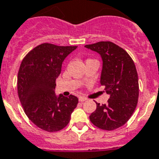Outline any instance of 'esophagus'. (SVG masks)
I'll use <instances>...</instances> for the list:
<instances>
[{
	"mask_svg": "<svg viewBox=\"0 0 159 159\" xmlns=\"http://www.w3.org/2000/svg\"><path fill=\"white\" fill-rule=\"evenodd\" d=\"M87 98L86 97H79V101L80 102H85V101H87Z\"/></svg>",
	"mask_w": 159,
	"mask_h": 159,
	"instance_id": "34e87169",
	"label": "esophagus"
}]
</instances>
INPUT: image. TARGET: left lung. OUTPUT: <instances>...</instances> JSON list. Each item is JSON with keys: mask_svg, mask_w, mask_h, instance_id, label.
<instances>
[{"mask_svg": "<svg viewBox=\"0 0 159 159\" xmlns=\"http://www.w3.org/2000/svg\"><path fill=\"white\" fill-rule=\"evenodd\" d=\"M85 47L101 55L103 61L101 84L110 95L106 104L97 102L90 120L104 130L120 128L129 120L138 103L139 89L134 62L125 49L111 41Z\"/></svg>", "mask_w": 159, "mask_h": 159, "instance_id": "8db88e82", "label": "left lung"}]
</instances>
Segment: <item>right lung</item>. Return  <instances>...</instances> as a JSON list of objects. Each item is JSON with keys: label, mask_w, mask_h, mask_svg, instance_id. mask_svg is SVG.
Here are the masks:
<instances>
[{"label": "right lung", "mask_w": 159, "mask_h": 159, "mask_svg": "<svg viewBox=\"0 0 159 159\" xmlns=\"http://www.w3.org/2000/svg\"><path fill=\"white\" fill-rule=\"evenodd\" d=\"M76 48L44 43L30 51L21 62L17 78L19 98L26 116L43 130L56 132L65 128L77 107V97H57L54 92L62 62Z\"/></svg>", "instance_id": "right-lung-1"}]
</instances>
